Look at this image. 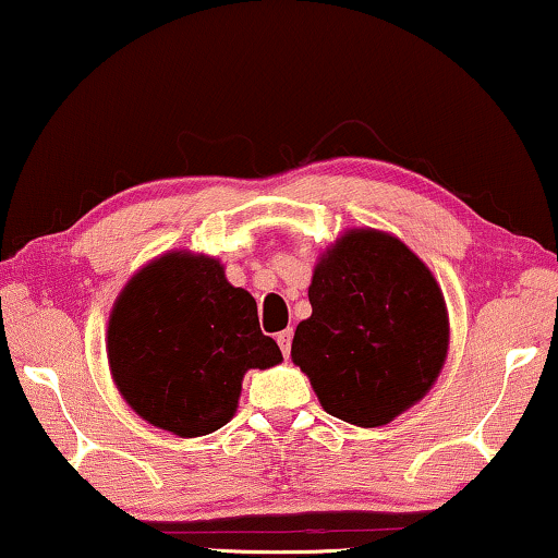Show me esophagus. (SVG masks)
I'll use <instances>...</instances> for the list:
<instances>
[{"label": "esophagus", "mask_w": 558, "mask_h": 558, "mask_svg": "<svg viewBox=\"0 0 558 558\" xmlns=\"http://www.w3.org/2000/svg\"><path fill=\"white\" fill-rule=\"evenodd\" d=\"M276 340H278V345H280V351H282V355H290V343H293V330H282V332H278L276 336Z\"/></svg>", "instance_id": "esophagus-1"}]
</instances>
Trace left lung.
Returning a JSON list of instances; mask_svg holds the SVG:
<instances>
[{
	"label": "left lung",
	"instance_id": "left-lung-1",
	"mask_svg": "<svg viewBox=\"0 0 558 558\" xmlns=\"http://www.w3.org/2000/svg\"><path fill=\"white\" fill-rule=\"evenodd\" d=\"M293 363L330 415L386 426L434 386L448 353L444 293L398 238L351 230L320 257Z\"/></svg>",
	"mask_w": 558,
	"mask_h": 558
}]
</instances>
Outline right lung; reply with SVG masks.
Masks as SVG:
<instances>
[{"label": "right lung", "mask_w": 558, "mask_h": 558, "mask_svg": "<svg viewBox=\"0 0 558 558\" xmlns=\"http://www.w3.org/2000/svg\"><path fill=\"white\" fill-rule=\"evenodd\" d=\"M107 359L132 411L174 436L226 426L247 368L282 361L255 298L215 257L168 253L137 272L112 307Z\"/></svg>", "instance_id": "obj_1"}]
</instances>
